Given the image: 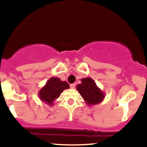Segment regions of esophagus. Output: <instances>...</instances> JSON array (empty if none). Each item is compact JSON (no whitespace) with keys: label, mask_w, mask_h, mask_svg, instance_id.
Instances as JSON below:
<instances>
[{"label":"esophagus","mask_w":147,"mask_h":147,"mask_svg":"<svg viewBox=\"0 0 147 147\" xmlns=\"http://www.w3.org/2000/svg\"><path fill=\"white\" fill-rule=\"evenodd\" d=\"M70 88H75V84H70Z\"/></svg>","instance_id":"obj_1"}]
</instances>
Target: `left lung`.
Returning a JSON list of instances; mask_svg holds the SVG:
<instances>
[{
    "label": "left lung",
    "mask_w": 147,
    "mask_h": 147,
    "mask_svg": "<svg viewBox=\"0 0 147 147\" xmlns=\"http://www.w3.org/2000/svg\"><path fill=\"white\" fill-rule=\"evenodd\" d=\"M81 81L82 84L77 86V90L86 104L89 106L100 104L105 97V93L97 86L93 79L91 77H86Z\"/></svg>",
    "instance_id": "8db88e82"
}]
</instances>
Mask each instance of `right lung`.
<instances>
[{"mask_svg": "<svg viewBox=\"0 0 147 147\" xmlns=\"http://www.w3.org/2000/svg\"><path fill=\"white\" fill-rule=\"evenodd\" d=\"M70 88L66 82H62L58 77H51L38 92L39 99L49 106H53V102L59 97L63 90Z\"/></svg>", "mask_w": 147, "mask_h": 147, "instance_id": "obj_1", "label": "right lung"}]
</instances>
